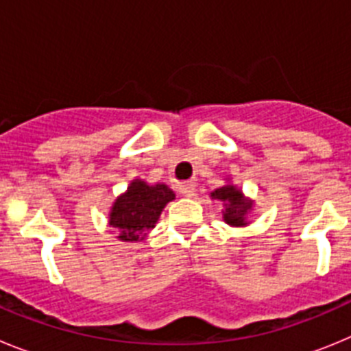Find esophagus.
Here are the masks:
<instances>
[{"label": "esophagus", "mask_w": 351, "mask_h": 351, "mask_svg": "<svg viewBox=\"0 0 351 351\" xmlns=\"http://www.w3.org/2000/svg\"><path fill=\"white\" fill-rule=\"evenodd\" d=\"M179 190H181V193L184 195V197H195V184L193 182H182L181 186H179Z\"/></svg>", "instance_id": "obj_1"}]
</instances>
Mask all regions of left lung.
Masks as SVG:
<instances>
[{
    "label": "left lung",
    "mask_w": 351,
    "mask_h": 351,
    "mask_svg": "<svg viewBox=\"0 0 351 351\" xmlns=\"http://www.w3.org/2000/svg\"><path fill=\"white\" fill-rule=\"evenodd\" d=\"M210 197L214 200L223 202V207H225V210H223V219H225V223H228L232 226L247 225L246 216L251 210V207H253V200L244 197L243 191L239 190L237 186H221L218 190H214L210 193Z\"/></svg>",
    "instance_id": "obj_1"
}]
</instances>
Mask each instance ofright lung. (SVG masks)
Here are the masks:
<instances>
[{
    "label": "right lung",
    "mask_w": 351,
    "mask_h": 351,
    "mask_svg": "<svg viewBox=\"0 0 351 351\" xmlns=\"http://www.w3.org/2000/svg\"><path fill=\"white\" fill-rule=\"evenodd\" d=\"M176 195L167 184L151 186L135 179L128 190L116 198L108 214V225L119 230V241L137 243L156 226L161 210Z\"/></svg>",
    "instance_id": "add662e5"
}]
</instances>
